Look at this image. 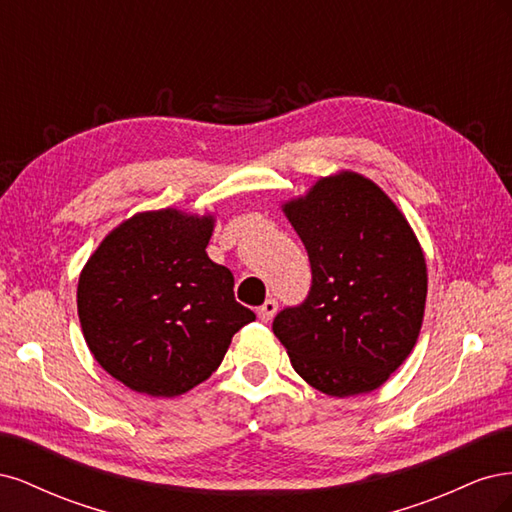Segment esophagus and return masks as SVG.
Masks as SVG:
<instances>
[{
    "label": "esophagus",
    "mask_w": 512,
    "mask_h": 512,
    "mask_svg": "<svg viewBox=\"0 0 512 512\" xmlns=\"http://www.w3.org/2000/svg\"><path fill=\"white\" fill-rule=\"evenodd\" d=\"M277 312V301L275 299H267L265 303H262V307H258V318L262 322H269Z\"/></svg>",
    "instance_id": "34e87169"
}]
</instances>
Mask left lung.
Masks as SVG:
<instances>
[{"mask_svg": "<svg viewBox=\"0 0 512 512\" xmlns=\"http://www.w3.org/2000/svg\"><path fill=\"white\" fill-rule=\"evenodd\" d=\"M282 211L307 250L312 288L301 305L275 316V337L294 371L320 393L376 391L421 333V243L382 188L352 170L320 177Z\"/></svg>", "mask_w": 512, "mask_h": 512, "instance_id": "obj_1", "label": "left lung"}]
</instances>
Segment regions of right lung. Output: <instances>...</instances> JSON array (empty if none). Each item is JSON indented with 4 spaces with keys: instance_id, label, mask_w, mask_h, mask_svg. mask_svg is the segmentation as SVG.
Masks as SVG:
<instances>
[{
    "instance_id": "right-lung-1",
    "label": "right lung",
    "mask_w": 512,
    "mask_h": 512,
    "mask_svg": "<svg viewBox=\"0 0 512 512\" xmlns=\"http://www.w3.org/2000/svg\"><path fill=\"white\" fill-rule=\"evenodd\" d=\"M215 215H132L89 256L76 307L94 359L128 389L177 397L220 367L256 316L235 301V277L207 256Z\"/></svg>"
}]
</instances>
